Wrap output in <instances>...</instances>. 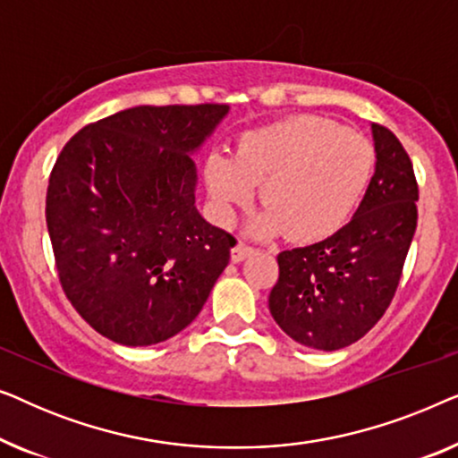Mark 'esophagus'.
Returning a JSON list of instances; mask_svg holds the SVG:
<instances>
[{
	"instance_id": "esophagus-1",
	"label": "esophagus",
	"mask_w": 458,
	"mask_h": 458,
	"mask_svg": "<svg viewBox=\"0 0 458 458\" xmlns=\"http://www.w3.org/2000/svg\"><path fill=\"white\" fill-rule=\"evenodd\" d=\"M254 252V248H250V246H246V243L243 242H237L233 248H231V260L233 262H242L243 259H246V256H250Z\"/></svg>"
}]
</instances>
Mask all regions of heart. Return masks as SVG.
<instances>
[{
    "label": "heart",
    "mask_w": 458,
    "mask_h": 458,
    "mask_svg": "<svg viewBox=\"0 0 458 458\" xmlns=\"http://www.w3.org/2000/svg\"><path fill=\"white\" fill-rule=\"evenodd\" d=\"M373 168L375 148L365 135L329 118L298 114L246 131L235 156H206L204 183L218 223H231L262 183L267 210L252 223L254 233L285 231L293 242H318L348 223Z\"/></svg>",
    "instance_id": "b5f03b06"
}]
</instances>
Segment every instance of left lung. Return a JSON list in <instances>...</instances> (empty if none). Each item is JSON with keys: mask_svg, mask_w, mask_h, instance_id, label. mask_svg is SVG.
I'll list each match as a JSON object with an SVG mask.
<instances>
[{"mask_svg": "<svg viewBox=\"0 0 458 458\" xmlns=\"http://www.w3.org/2000/svg\"><path fill=\"white\" fill-rule=\"evenodd\" d=\"M375 174L352 221L312 246L277 256L268 309L292 340L315 350L346 348L384 317L417 229L419 187L398 137L371 124Z\"/></svg>", "mask_w": 458, "mask_h": 458, "instance_id": "obj_1", "label": "left lung"}]
</instances>
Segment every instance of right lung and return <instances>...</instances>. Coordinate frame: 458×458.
Listing matches in <instances>:
<instances>
[{
  "mask_svg": "<svg viewBox=\"0 0 458 458\" xmlns=\"http://www.w3.org/2000/svg\"><path fill=\"white\" fill-rule=\"evenodd\" d=\"M225 104L135 106L87 124L49 174L46 221L74 310L123 346L185 329L229 265L235 237L196 208L191 156Z\"/></svg>",
  "mask_w": 458,
  "mask_h": 458,
  "instance_id": "obj_1",
  "label": "right lung"
}]
</instances>
